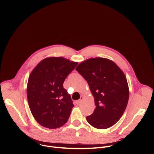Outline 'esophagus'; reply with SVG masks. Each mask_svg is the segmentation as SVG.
Here are the masks:
<instances>
[{"label": "esophagus", "mask_w": 154, "mask_h": 154, "mask_svg": "<svg viewBox=\"0 0 154 154\" xmlns=\"http://www.w3.org/2000/svg\"><path fill=\"white\" fill-rule=\"evenodd\" d=\"M83 99V96H81L80 98V99L77 101V104H80V103L82 102V101Z\"/></svg>", "instance_id": "obj_1"}]
</instances>
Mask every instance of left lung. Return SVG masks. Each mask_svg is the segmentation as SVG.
Returning a JSON list of instances; mask_svg holds the SVG:
<instances>
[{"label":"left lung","instance_id":"1","mask_svg":"<svg viewBox=\"0 0 154 154\" xmlns=\"http://www.w3.org/2000/svg\"><path fill=\"white\" fill-rule=\"evenodd\" d=\"M75 69L88 83L94 99L96 108L86 116L88 122L99 129L113 126L122 116L128 100L124 72L113 61L100 57L83 61Z\"/></svg>","mask_w":154,"mask_h":154}]
</instances>
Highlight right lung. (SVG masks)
Instances as JSON below:
<instances>
[{
  "mask_svg": "<svg viewBox=\"0 0 154 154\" xmlns=\"http://www.w3.org/2000/svg\"><path fill=\"white\" fill-rule=\"evenodd\" d=\"M77 64L63 57H49L39 62L31 72L27 100L32 115L42 126L57 128L68 121L74 104L63 83Z\"/></svg>",
  "mask_w": 154,
  "mask_h": 154,
  "instance_id": "1",
  "label": "right lung"
}]
</instances>
